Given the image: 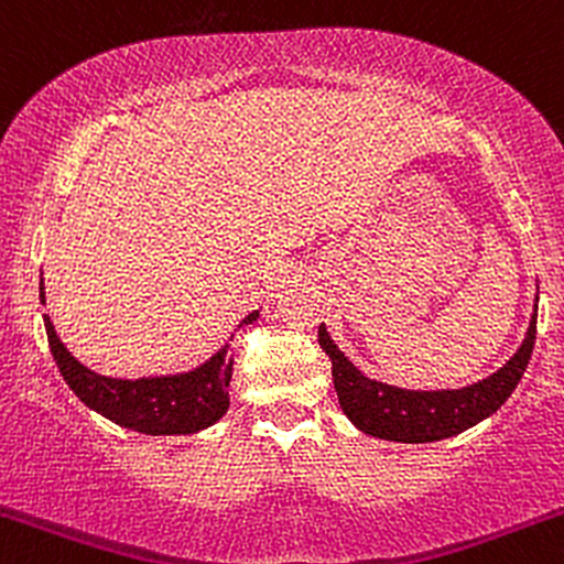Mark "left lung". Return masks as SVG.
Returning a JSON list of instances; mask_svg holds the SVG:
<instances>
[{"label": "left lung", "mask_w": 564, "mask_h": 564, "mask_svg": "<svg viewBox=\"0 0 564 564\" xmlns=\"http://www.w3.org/2000/svg\"><path fill=\"white\" fill-rule=\"evenodd\" d=\"M535 318L538 313L530 318L522 348L513 352L506 367H500L487 380L460 388V391H406V388L369 380L334 345L324 324L318 326V343L332 358L334 391H337L339 406L358 431L386 438V442L425 444L457 436L503 406L533 356Z\"/></svg>", "instance_id": "left-lung-1"}]
</instances>
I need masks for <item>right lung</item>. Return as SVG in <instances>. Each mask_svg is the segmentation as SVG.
<instances>
[{"label":"right lung","mask_w":564,"mask_h":564,"mask_svg":"<svg viewBox=\"0 0 564 564\" xmlns=\"http://www.w3.org/2000/svg\"><path fill=\"white\" fill-rule=\"evenodd\" d=\"M42 302H45V294H42ZM257 311L249 313L243 324L257 321ZM45 332L66 386L77 393L85 406L122 429L150 433V436H182V433H197L214 425L230 406V393H227L232 377L230 345H225L192 372L117 380V377L90 372L85 364H79L58 339L47 315Z\"/></svg>","instance_id":"add662e5"}]
</instances>
